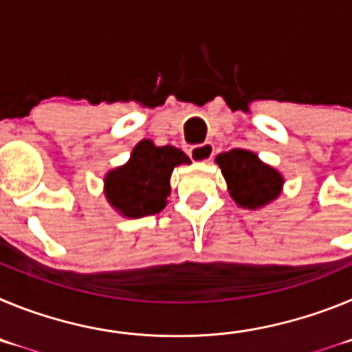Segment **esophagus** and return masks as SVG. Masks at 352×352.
Returning <instances> with one entry per match:
<instances>
[{
  "instance_id": "esophagus-1",
  "label": "esophagus",
  "mask_w": 352,
  "mask_h": 352,
  "mask_svg": "<svg viewBox=\"0 0 352 352\" xmlns=\"http://www.w3.org/2000/svg\"><path fill=\"white\" fill-rule=\"evenodd\" d=\"M214 153V148L211 142H203V144L190 146L188 149V157L194 162H210Z\"/></svg>"
}]
</instances>
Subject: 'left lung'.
I'll list each match as a JSON object with an SVG mask.
<instances>
[{
    "label": "left lung",
    "instance_id": "8db88e82",
    "mask_svg": "<svg viewBox=\"0 0 352 352\" xmlns=\"http://www.w3.org/2000/svg\"><path fill=\"white\" fill-rule=\"evenodd\" d=\"M234 203L247 210H257L280 195L284 178L276 169L259 160L254 151L236 148L217 157Z\"/></svg>",
    "mask_w": 352,
    "mask_h": 352
}]
</instances>
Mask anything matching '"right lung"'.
Instances as JSON below:
<instances>
[{"label": "right lung", "mask_w": 352, "mask_h": 352, "mask_svg": "<svg viewBox=\"0 0 352 352\" xmlns=\"http://www.w3.org/2000/svg\"><path fill=\"white\" fill-rule=\"evenodd\" d=\"M190 158L174 146H155L144 139L133 148L125 166L109 170L104 192L109 204L129 219H141L162 211L170 195L174 167Z\"/></svg>", "instance_id": "add662e5"}]
</instances>
